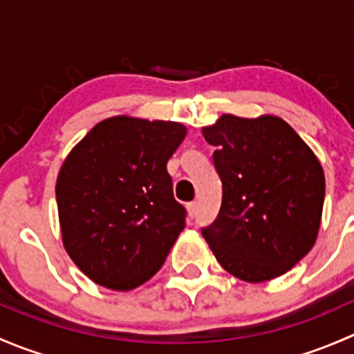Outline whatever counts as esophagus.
<instances>
[{
    "label": "esophagus",
    "instance_id": "34e87169",
    "mask_svg": "<svg viewBox=\"0 0 354 354\" xmlns=\"http://www.w3.org/2000/svg\"><path fill=\"white\" fill-rule=\"evenodd\" d=\"M187 209H188V214H190V216L194 217L195 214H197V202H190L187 205Z\"/></svg>",
    "mask_w": 354,
    "mask_h": 354
}]
</instances>
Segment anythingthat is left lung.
<instances>
[{"label": "left lung", "instance_id": "left-lung-1", "mask_svg": "<svg viewBox=\"0 0 354 354\" xmlns=\"http://www.w3.org/2000/svg\"><path fill=\"white\" fill-rule=\"evenodd\" d=\"M202 133L223 202L202 234L224 270L246 283L286 274L315 245L326 176L319 159L279 116L223 114Z\"/></svg>", "mask_w": 354, "mask_h": 354}]
</instances>
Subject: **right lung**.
Segmentation results:
<instances>
[{"label":"right lung","mask_w":354,"mask_h":354,"mask_svg":"<svg viewBox=\"0 0 354 354\" xmlns=\"http://www.w3.org/2000/svg\"><path fill=\"white\" fill-rule=\"evenodd\" d=\"M185 135L176 121L113 116L66 156L56 180L63 246L95 284L130 291L162 267L187 216L166 169Z\"/></svg>","instance_id":"obj_1"}]
</instances>
